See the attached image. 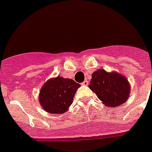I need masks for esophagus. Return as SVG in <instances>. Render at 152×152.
Returning <instances> with one entry per match:
<instances>
[{
  "label": "esophagus",
  "mask_w": 152,
  "mask_h": 152,
  "mask_svg": "<svg viewBox=\"0 0 152 152\" xmlns=\"http://www.w3.org/2000/svg\"><path fill=\"white\" fill-rule=\"evenodd\" d=\"M82 85H83V86H87V85H88V81H87V80H84V81L82 83Z\"/></svg>",
  "instance_id": "esophagus-1"
}]
</instances>
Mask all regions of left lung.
<instances>
[{
	"label": "left lung",
	"instance_id": "left-lung-1",
	"mask_svg": "<svg viewBox=\"0 0 152 152\" xmlns=\"http://www.w3.org/2000/svg\"><path fill=\"white\" fill-rule=\"evenodd\" d=\"M89 87L111 108L123 104L129 97L130 91L127 79L117 72H108L104 69L97 70L92 74Z\"/></svg>",
	"mask_w": 152,
	"mask_h": 152
}]
</instances>
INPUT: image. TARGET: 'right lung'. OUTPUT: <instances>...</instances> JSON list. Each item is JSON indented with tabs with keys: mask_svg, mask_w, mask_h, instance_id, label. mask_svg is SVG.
Instances as JSON below:
<instances>
[{
	"mask_svg": "<svg viewBox=\"0 0 152 152\" xmlns=\"http://www.w3.org/2000/svg\"><path fill=\"white\" fill-rule=\"evenodd\" d=\"M80 85L73 80L58 76L48 80L40 92V103L50 113L61 114L72 104L74 95Z\"/></svg>",
	"mask_w": 152,
	"mask_h": 152,
	"instance_id": "1",
	"label": "right lung"
}]
</instances>
